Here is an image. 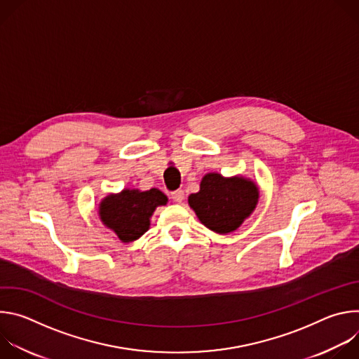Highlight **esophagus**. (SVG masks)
<instances>
[{"mask_svg": "<svg viewBox=\"0 0 359 359\" xmlns=\"http://www.w3.org/2000/svg\"><path fill=\"white\" fill-rule=\"evenodd\" d=\"M172 198H173V201H176V203H182L183 198H184L183 190H176V191H173V193H172Z\"/></svg>", "mask_w": 359, "mask_h": 359, "instance_id": "1", "label": "esophagus"}]
</instances>
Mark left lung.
<instances>
[{
    "label": "left lung",
    "instance_id": "obj_1",
    "mask_svg": "<svg viewBox=\"0 0 359 359\" xmlns=\"http://www.w3.org/2000/svg\"><path fill=\"white\" fill-rule=\"evenodd\" d=\"M259 197V187L250 179L208 173L200 182V190L189 196V206L201 224L215 233L227 234L252 213Z\"/></svg>",
    "mask_w": 359,
    "mask_h": 359
}]
</instances>
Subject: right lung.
<instances>
[{
	"label": "right lung",
	"mask_w": 359,
	"mask_h": 359,
	"mask_svg": "<svg viewBox=\"0 0 359 359\" xmlns=\"http://www.w3.org/2000/svg\"><path fill=\"white\" fill-rule=\"evenodd\" d=\"M168 203L166 194L159 189L140 191L125 189L118 194H109L99 204V217L121 241L130 243L144 234L150 226V217L158 206Z\"/></svg>",
	"instance_id": "obj_1"
}]
</instances>
